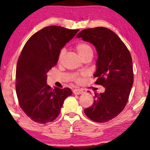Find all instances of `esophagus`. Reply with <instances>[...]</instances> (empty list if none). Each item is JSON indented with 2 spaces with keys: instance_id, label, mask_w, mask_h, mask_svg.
I'll return each mask as SVG.
<instances>
[{
  "instance_id": "obj_1",
  "label": "esophagus",
  "mask_w": 150,
  "mask_h": 150,
  "mask_svg": "<svg viewBox=\"0 0 150 150\" xmlns=\"http://www.w3.org/2000/svg\"><path fill=\"white\" fill-rule=\"evenodd\" d=\"M83 93V91L81 89H74L73 90V93L75 95H79V94H82Z\"/></svg>"
}]
</instances>
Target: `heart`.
I'll return each instance as SVG.
<instances>
[{
    "label": "heart",
    "mask_w": 150,
    "mask_h": 150,
    "mask_svg": "<svg viewBox=\"0 0 150 150\" xmlns=\"http://www.w3.org/2000/svg\"><path fill=\"white\" fill-rule=\"evenodd\" d=\"M76 50H77V52L79 54L81 55L82 58H83L84 57H85L87 54H89L90 52H92V48L91 47L89 46V44H87V43H79V44L76 45ZM65 53V48H62L60 50L59 54V57H58V60L60 61H61V59H63V56H64ZM85 75V74H82L81 75L79 74H75L73 75L72 76V80L74 81L77 83H80L82 81V76Z\"/></svg>",
    "instance_id": "heart-1"
}]
</instances>
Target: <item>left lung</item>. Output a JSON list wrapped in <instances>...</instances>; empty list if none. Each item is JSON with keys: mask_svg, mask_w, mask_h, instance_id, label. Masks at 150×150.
<instances>
[{"mask_svg": "<svg viewBox=\"0 0 150 150\" xmlns=\"http://www.w3.org/2000/svg\"><path fill=\"white\" fill-rule=\"evenodd\" d=\"M77 38L96 48L98 57L93 75L97 78L95 84L105 88L104 93H95L93 104L84 112L95 122H108L117 116L128 102L134 81L132 57L124 43L107 28L84 29Z\"/></svg>", "mask_w": 150, "mask_h": 150, "instance_id": "8db88e82", "label": "left lung"}]
</instances>
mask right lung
<instances>
[{
	"label": "right lung",
	"instance_id": "obj_1",
	"mask_svg": "<svg viewBox=\"0 0 150 150\" xmlns=\"http://www.w3.org/2000/svg\"><path fill=\"white\" fill-rule=\"evenodd\" d=\"M59 26L44 27L33 35L18 60L16 90L20 106L28 117L40 124L59 116L69 88L53 89L47 85L48 71L56 65L59 52L79 31Z\"/></svg>",
	"mask_w": 150,
	"mask_h": 150
}]
</instances>
